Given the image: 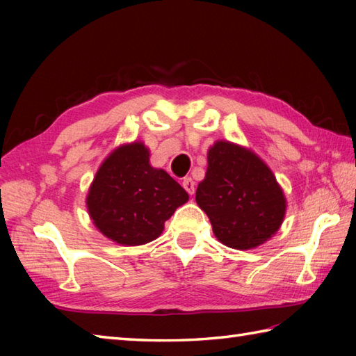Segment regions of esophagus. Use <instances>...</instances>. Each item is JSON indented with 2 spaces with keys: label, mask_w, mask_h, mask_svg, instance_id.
I'll list each match as a JSON object with an SVG mask.
<instances>
[{
  "label": "esophagus",
  "mask_w": 356,
  "mask_h": 356,
  "mask_svg": "<svg viewBox=\"0 0 356 356\" xmlns=\"http://www.w3.org/2000/svg\"><path fill=\"white\" fill-rule=\"evenodd\" d=\"M182 185H184V188H185L188 194H191V195L194 194V191H195V184H194V180H193L191 177H185Z\"/></svg>",
  "instance_id": "1"
}]
</instances>
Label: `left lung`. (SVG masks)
Wrapping results in <instances>:
<instances>
[{
    "label": "left lung",
    "instance_id": "8db88e82",
    "mask_svg": "<svg viewBox=\"0 0 356 356\" xmlns=\"http://www.w3.org/2000/svg\"><path fill=\"white\" fill-rule=\"evenodd\" d=\"M195 202L209 217L217 240L240 251L269 240L286 213L283 190L268 165L228 140H217L208 149V168Z\"/></svg>",
    "mask_w": 356,
    "mask_h": 356
}]
</instances>
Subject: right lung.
<instances>
[{
    "label": "right lung",
    "instance_id": "add662e5",
    "mask_svg": "<svg viewBox=\"0 0 356 356\" xmlns=\"http://www.w3.org/2000/svg\"><path fill=\"white\" fill-rule=\"evenodd\" d=\"M188 193L168 172L149 165L142 142L120 145L105 159L90 185L87 209L95 226L119 245L157 238Z\"/></svg>",
    "mask_w": 356,
    "mask_h": 356
}]
</instances>
